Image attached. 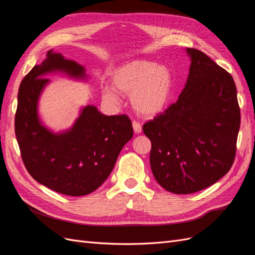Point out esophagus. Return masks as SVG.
I'll return each instance as SVG.
<instances>
[{"label":"esophagus","mask_w":255,"mask_h":255,"mask_svg":"<svg viewBox=\"0 0 255 255\" xmlns=\"http://www.w3.org/2000/svg\"><path fill=\"white\" fill-rule=\"evenodd\" d=\"M132 125H133V129H134V132H135L136 134H139V133H141L142 128H141V125H140L139 122L133 121V122H132Z\"/></svg>","instance_id":"obj_1"}]
</instances>
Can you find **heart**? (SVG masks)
Listing matches in <instances>:
<instances>
[{
    "mask_svg": "<svg viewBox=\"0 0 255 255\" xmlns=\"http://www.w3.org/2000/svg\"><path fill=\"white\" fill-rule=\"evenodd\" d=\"M115 90L103 89V97L114 103L119 101L117 91L130 96L133 109L144 117H154L164 111L171 96L172 73L165 65L136 59L118 67L112 75Z\"/></svg>",
    "mask_w": 255,
    "mask_h": 255,
    "instance_id": "obj_1",
    "label": "heart"
}]
</instances>
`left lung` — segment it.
Listing matches in <instances>:
<instances>
[{"label":"left lung","instance_id":"8db88e82","mask_svg":"<svg viewBox=\"0 0 255 255\" xmlns=\"http://www.w3.org/2000/svg\"><path fill=\"white\" fill-rule=\"evenodd\" d=\"M187 53L189 74L177 101L142 127L154 177L179 195L202 190L229 172L241 126L232 75L203 52Z\"/></svg>","mask_w":255,"mask_h":255}]
</instances>
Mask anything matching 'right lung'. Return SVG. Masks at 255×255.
I'll use <instances>...</instances> for the list:
<instances>
[{
  "mask_svg": "<svg viewBox=\"0 0 255 255\" xmlns=\"http://www.w3.org/2000/svg\"><path fill=\"white\" fill-rule=\"evenodd\" d=\"M63 71L84 78V68L59 53L49 51L42 64L22 80L14 116V132L26 170L48 188L67 196L95 191L111 174L121 149L133 137L127 115L105 116L95 106L84 107L71 129L53 134L37 115V102L49 79L42 76Z\"/></svg>",
  "mask_w": 255,
  "mask_h": 255,
  "instance_id": "right-lung-1",
  "label": "right lung"
}]
</instances>
